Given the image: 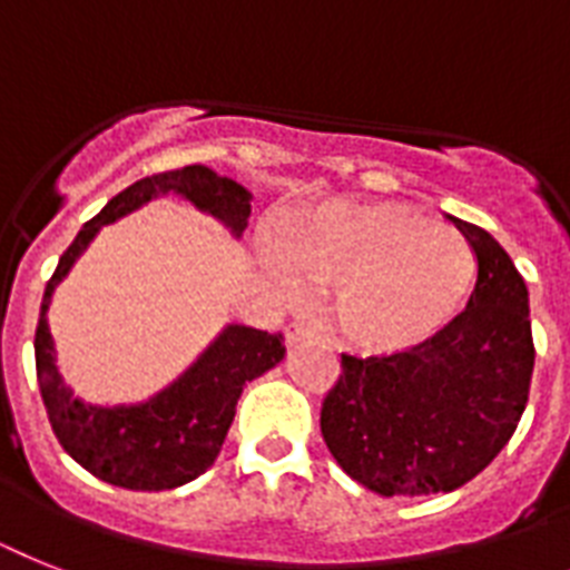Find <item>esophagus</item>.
<instances>
[{
  "label": "esophagus",
  "mask_w": 570,
  "mask_h": 570,
  "mask_svg": "<svg viewBox=\"0 0 570 570\" xmlns=\"http://www.w3.org/2000/svg\"><path fill=\"white\" fill-rule=\"evenodd\" d=\"M322 340V333L313 331V327L301 325V322H295V325H289V331H286V342H289V348L293 345H301V342H318Z\"/></svg>",
  "instance_id": "34e87169"
}]
</instances>
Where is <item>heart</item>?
<instances>
[{"instance_id":"1","label":"heart","mask_w":570,"mask_h":570,"mask_svg":"<svg viewBox=\"0 0 570 570\" xmlns=\"http://www.w3.org/2000/svg\"><path fill=\"white\" fill-rule=\"evenodd\" d=\"M286 261L313 284L333 286L342 336L365 351H404L451 322L471 289L465 239L410 207L327 202L284 230ZM277 275L289 289L286 266Z\"/></svg>"}]
</instances>
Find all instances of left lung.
<instances>
[{
    "label": "left lung",
    "mask_w": 570,
    "mask_h": 570,
    "mask_svg": "<svg viewBox=\"0 0 570 570\" xmlns=\"http://www.w3.org/2000/svg\"><path fill=\"white\" fill-rule=\"evenodd\" d=\"M478 257L469 307L390 357L342 354L322 436L342 471L392 494L453 492L503 451L533 381L530 295L489 230L451 219Z\"/></svg>",
    "instance_id": "1"
}]
</instances>
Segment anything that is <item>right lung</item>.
<instances>
[{"label":"right lung","mask_w":570,"mask_h":570,"mask_svg":"<svg viewBox=\"0 0 570 570\" xmlns=\"http://www.w3.org/2000/svg\"><path fill=\"white\" fill-rule=\"evenodd\" d=\"M169 193L210 213L234 237L243 234L252 216V193L207 166H184L137 180L110 198L60 254L58 269L46 284L35 333L37 383L60 448L92 478L134 492H164L205 474L228 436L245 383L275 368L286 354L281 333L228 325L178 381L142 404L92 406L72 395L63 383L46 322L55 286L67 277L101 225L122 219L125 213Z\"/></svg>","instance_id":"obj_1"}]
</instances>
